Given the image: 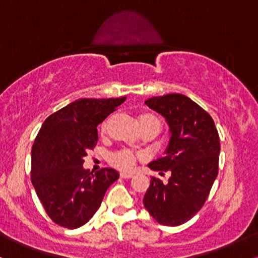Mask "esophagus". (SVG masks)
Here are the masks:
<instances>
[{
	"instance_id": "esophagus-1",
	"label": "esophagus",
	"mask_w": 258,
	"mask_h": 258,
	"mask_svg": "<svg viewBox=\"0 0 258 258\" xmlns=\"http://www.w3.org/2000/svg\"><path fill=\"white\" fill-rule=\"evenodd\" d=\"M120 176H121V178H131V177H133V173H130V172H121Z\"/></svg>"
}]
</instances>
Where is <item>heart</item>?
Returning a JSON list of instances; mask_svg holds the SVG:
<instances>
[{"label": "heart", "instance_id": "heart-1", "mask_svg": "<svg viewBox=\"0 0 258 258\" xmlns=\"http://www.w3.org/2000/svg\"><path fill=\"white\" fill-rule=\"evenodd\" d=\"M138 121L141 127H146V126H152V125H159L160 126V120L155 115L149 114V112H142L141 115L138 116ZM106 127V121L102 123L100 126V130L104 131ZM141 158V154L132 152L130 149H122L119 150L116 153H112L110 155V164L114 167L119 168V170L122 171H127L131 170V168L135 166L136 161L137 159Z\"/></svg>", "mask_w": 258, "mask_h": 258}]
</instances>
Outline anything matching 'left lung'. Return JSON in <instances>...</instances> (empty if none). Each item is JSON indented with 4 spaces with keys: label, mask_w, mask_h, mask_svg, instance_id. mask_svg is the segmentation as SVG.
<instances>
[{
    "label": "left lung",
    "mask_w": 258,
    "mask_h": 258,
    "mask_svg": "<svg viewBox=\"0 0 258 258\" xmlns=\"http://www.w3.org/2000/svg\"><path fill=\"white\" fill-rule=\"evenodd\" d=\"M146 104L161 114L170 126L166 155L150 162L154 171H170L168 183L152 177L144 207L164 226H179L204 206L218 174L220 136L214 120L179 93L153 97Z\"/></svg>",
    "instance_id": "1"
}]
</instances>
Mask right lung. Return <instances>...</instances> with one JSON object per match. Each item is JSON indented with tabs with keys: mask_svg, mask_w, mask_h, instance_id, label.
<instances>
[{
	"mask_svg": "<svg viewBox=\"0 0 258 258\" xmlns=\"http://www.w3.org/2000/svg\"><path fill=\"white\" fill-rule=\"evenodd\" d=\"M125 99L75 100L41 126L31 150V182L47 215L59 226L75 229L87 223L119 178L114 168L90 172L82 165L98 142L97 126Z\"/></svg>",
	"mask_w": 258,
	"mask_h": 258,
	"instance_id": "obj_1",
	"label": "right lung"
}]
</instances>
